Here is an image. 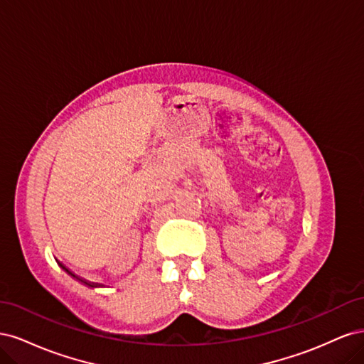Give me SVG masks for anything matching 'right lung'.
Masks as SVG:
<instances>
[{"instance_id":"add662e5","label":"right lung","mask_w":364,"mask_h":364,"mask_svg":"<svg viewBox=\"0 0 364 364\" xmlns=\"http://www.w3.org/2000/svg\"><path fill=\"white\" fill-rule=\"evenodd\" d=\"M59 266H60V267H62V269H63V270H67V272H68V273H71V272H70V270H68V269H67V267H65V266H63V264H60V262H59Z\"/></svg>"}]
</instances>
